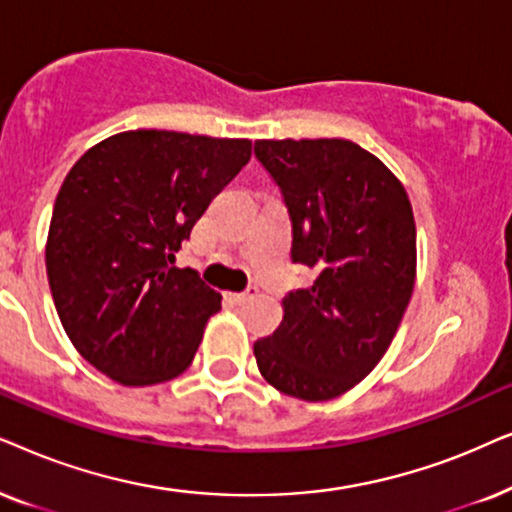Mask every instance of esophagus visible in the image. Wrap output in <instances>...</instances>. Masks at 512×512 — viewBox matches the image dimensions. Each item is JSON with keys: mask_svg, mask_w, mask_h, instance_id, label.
Instances as JSON below:
<instances>
[{"mask_svg": "<svg viewBox=\"0 0 512 512\" xmlns=\"http://www.w3.org/2000/svg\"><path fill=\"white\" fill-rule=\"evenodd\" d=\"M255 295H257L255 285H248V288H245L243 292H231L229 299H231V302H234V304H245V302H248V299H252Z\"/></svg>", "mask_w": 512, "mask_h": 512, "instance_id": "obj_1", "label": "esophagus"}]
</instances>
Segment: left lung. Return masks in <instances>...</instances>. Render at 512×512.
<instances>
[{"mask_svg": "<svg viewBox=\"0 0 512 512\" xmlns=\"http://www.w3.org/2000/svg\"><path fill=\"white\" fill-rule=\"evenodd\" d=\"M292 222V262L309 288L283 297V323L255 342L262 377L292 398L330 400L374 370L410 304L417 227L405 187L351 140H257Z\"/></svg>", "mask_w": 512, "mask_h": 512, "instance_id": "obj_1", "label": "left lung"}]
</instances>
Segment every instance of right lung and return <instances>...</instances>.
I'll use <instances>...</instances> for the list:
<instances>
[{"label": "right lung", "mask_w": 512, "mask_h": 512, "mask_svg": "<svg viewBox=\"0 0 512 512\" xmlns=\"http://www.w3.org/2000/svg\"><path fill=\"white\" fill-rule=\"evenodd\" d=\"M248 161L250 140L126 131L67 173L46 274L67 337L109 379L159 384L194 360L222 297L175 252Z\"/></svg>", "instance_id": "right-lung-1"}]
</instances>
